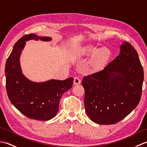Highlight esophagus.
Masks as SVG:
<instances>
[{"label":"esophagus","instance_id":"34e87169","mask_svg":"<svg viewBox=\"0 0 147 147\" xmlns=\"http://www.w3.org/2000/svg\"><path fill=\"white\" fill-rule=\"evenodd\" d=\"M81 83V81L78 77H74V85H79V84Z\"/></svg>","mask_w":147,"mask_h":147}]
</instances>
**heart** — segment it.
Instances as JSON below:
<instances>
[{
  "mask_svg": "<svg viewBox=\"0 0 147 147\" xmlns=\"http://www.w3.org/2000/svg\"><path fill=\"white\" fill-rule=\"evenodd\" d=\"M84 51L87 54H95L92 60V65L95 68H100L107 63L111 57V51L107 48L99 49L93 46L87 47Z\"/></svg>",
  "mask_w": 147,
  "mask_h": 147,
  "instance_id": "1",
  "label": "heart"
}]
</instances>
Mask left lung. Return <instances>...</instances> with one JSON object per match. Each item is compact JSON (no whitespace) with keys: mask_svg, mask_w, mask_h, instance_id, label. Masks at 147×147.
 Masks as SVG:
<instances>
[{"mask_svg":"<svg viewBox=\"0 0 147 147\" xmlns=\"http://www.w3.org/2000/svg\"><path fill=\"white\" fill-rule=\"evenodd\" d=\"M144 74L138 53L124 41L120 52L102 70L83 78L85 107L89 118L99 124H113L139 104Z\"/></svg>","mask_w":147,"mask_h":147,"instance_id":"left-lung-1","label":"left lung"}]
</instances>
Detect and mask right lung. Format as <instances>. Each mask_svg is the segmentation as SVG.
Returning <instances> with one entry per match:
<instances>
[{"instance_id": "right-lung-1", "label": "right lung", "mask_w": 147, "mask_h": 147, "mask_svg": "<svg viewBox=\"0 0 147 147\" xmlns=\"http://www.w3.org/2000/svg\"><path fill=\"white\" fill-rule=\"evenodd\" d=\"M30 40L49 42L52 38L32 33L21 37L15 43L5 64L6 90L12 105L25 116L36 120L48 121L57 113L60 99L73 86V78L36 83L24 76L21 69L20 57L26 42Z\"/></svg>"}]
</instances>
